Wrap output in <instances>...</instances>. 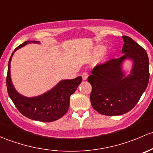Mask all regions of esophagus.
<instances>
[{
	"label": "esophagus",
	"mask_w": 153,
	"mask_h": 153,
	"mask_svg": "<svg viewBox=\"0 0 153 153\" xmlns=\"http://www.w3.org/2000/svg\"><path fill=\"white\" fill-rule=\"evenodd\" d=\"M82 79L83 80H86L88 77V72H83L82 74Z\"/></svg>",
	"instance_id": "obj_1"
}]
</instances>
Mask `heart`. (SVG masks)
I'll use <instances>...</instances> for the list:
<instances>
[{
  "label": "heart",
  "instance_id": "b5f03b06",
  "mask_svg": "<svg viewBox=\"0 0 153 153\" xmlns=\"http://www.w3.org/2000/svg\"><path fill=\"white\" fill-rule=\"evenodd\" d=\"M104 50H105V48H104V47H102V46L100 47V48H99V49H98L99 53H102L104 51Z\"/></svg>",
  "mask_w": 153,
  "mask_h": 153
}]
</instances>
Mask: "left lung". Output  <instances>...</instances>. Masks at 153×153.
Masks as SVG:
<instances>
[{
    "label": "left lung",
    "instance_id": "1",
    "mask_svg": "<svg viewBox=\"0 0 153 153\" xmlns=\"http://www.w3.org/2000/svg\"><path fill=\"white\" fill-rule=\"evenodd\" d=\"M123 56L113 58L93 68L88 78L92 86L91 105L105 116H119L131 111L147 87L149 58L145 50L131 37L122 36ZM126 58L134 60L131 74L124 77L121 64Z\"/></svg>",
    "mask_w": 153,
    "mask_h": 153
}]
</instances>
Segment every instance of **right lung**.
Segmentation results:
<instances>
[{
  "label": "right lung",
  "mask_w": 153,
  "mask_h": 153,
  "mask_svg": "<svg viewBox=\"0 0 153 153\" xmlns=\"http://www.w3.org/2000/svg\"><path fill=\"white\" fill-rule=\"evenodd\" d=\"M29 42L31 41L22 43L15 48L14 52ZM14 52L11 55L8 65L6 87L9 97L20 113L30 119L42 122H53L62 117L68 111L70 97L81 83L82 77L62 80L53 89L45 94L39 97L27 98L17 92L11 80L10 63Z\"/></svg>",
  "instance_id": "1"
}]
</instances>
